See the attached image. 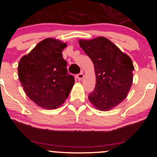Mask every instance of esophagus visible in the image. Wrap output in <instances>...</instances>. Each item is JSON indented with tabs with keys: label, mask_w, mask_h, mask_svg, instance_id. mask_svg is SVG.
I'll return each instance as SVG.
<instances>
[{
	"label": "esophagus",
	"mask_w": 157,
	"mask_h": 157,
	"mask_svg": "<svg viewBox=\"0 0 157 157\" xmlns=\"http://www.w3.org/2000/svg\"><path fill=\"white\" fill-rule=\"evenodd\" d=\"M76 78H78V81H81L82 78H84V74L83 73H79L76 75Z\"/></svg>",
	"instance_id": "obj_1"
}]
</instances>
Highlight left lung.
I'll list each match as a JSON object with an SVG mask.
<instances>
[{"mask_svg": "<svg viewBox=\"0 0 157 157\" xmlns=\"http://www.w3.org/2000/svg\"><path fill=\"white\" fill-rule=\"evenodd\" d=\"M78 44L94 66L97 83L88 99L98 110H110L125 99L131 89L132 59L104 37L80 39Z\"/></svg>", "mask_w": 157, "mask_h": 157, "instance_id": "1", "label": "left lung"}]
</instances>
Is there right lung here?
Masks as SVG:
<instances>
[{
	"label": "right lung",
	"instance_id": "right-lung-1",
	"mask_svg": "<svg viewBox=\"0 0 157 157\" xmlns=\"http://www.w3.org/2000/svg\"><path fill=\"white\" fill-rule=\"evenodd\" d=\"M67 45L55 38H45L19 62L18 76L24 91L44 109L59 108L75 84L63 58L62 51Z\"/></svg>",
	"mask_w": 157,
	"mask_h": 157
}]
</instances>
